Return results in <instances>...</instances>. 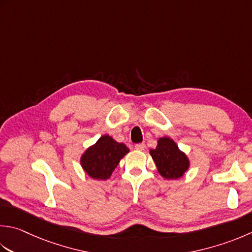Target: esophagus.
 Listing matches in <instances>:
<instances>
[{
  "instance_id": "esophagus-1",
  "label": "esophagus",
  "mask_w": 252,
  "mask_h": 252,
  "mask_svg": "<svg viewBox=\"0 0 252 252\" xmlns=\"http://www.w3.org/2000/svg\"><path fill=\"white\" fill-rule=\"evenodd\" d=\"M134 147H135V150H137V151H144L145 144H144V143H139V144H135Z\"/></svg>"
}]
</instances>
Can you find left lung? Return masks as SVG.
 I'll return each instance as SVG.
<instances>
[{
    "label": "left lung",
    "instance_id": "left-lung-1",
    "mask_svg": "<svg viewBox=\"0 0 252 252\" xmlns=\"http://www.w3.org/2000/svg\"><path fill=\"white\" fill-rule=\"evenodd\" d=\"M150 154L154 160L159 175L165 179H178L185 175L190 166L189 158L170 137H160L156 149Z\"/></svg>",
    "mask_w": 252,
    "mask_h": 252
}]
</instances>
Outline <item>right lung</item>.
I'll return each instance as SVG.
<instances>
[{
  "label": "right lung",
  "instance_id": "1",
  "mask_svg": "<svg viewBox=\"0 0 252 252\" xmlns=\"http://www.w3.org/2000/svg\"><path fill=\"white\" fill-rule=\"evenodd\" d=\"M129 149L109 135H102L81 157V165L93 179L107 180Z\"/></svg>",
  "mask_w": 252,
  "mask_h": 252
}]
</instances>
